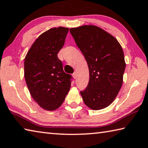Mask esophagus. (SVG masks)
Returning a JSON list of instances; mask_svg holds the SVG:
<instances>
[{
    "instance_id": "obj_1",
    "label": "esophagus",
    "mask_w": 148,
    "mask_h": 148,
    "mask_svg": "<svg viewBox=\"0 0 148 148\" xmlns=\"http://www.w3.org/2000/svg\"><path fill=\"white\" fill-rule=\"evenodd\" d=\"M72 76H73V77H74V79H76V76H77L76 72H74V73L72 74Z\"/></svg>"
}]
</instances>
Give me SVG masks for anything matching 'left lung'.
<instances>
[{"label":"left lung","instance_id":"obj_1","mask_svg":"<svg viewBox=\"0 0 148 148\" xmlns=\"http://www.w3.org/2000/svg\"><path fill=\"white\" fill-rule=\"evenodd\" d=\"M70 32L89 71L87 87L80 92L83 100L92 110L106 108L116 98L123 83L122 48L114 37L96 26H82Z\"/></svg>","mask_w":148,"mask_h":148}]
</instances>
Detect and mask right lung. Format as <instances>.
Wrapping results in <instances>:
<instances>
[{
  "label": "right lung",
  "instance_id": "add662e5",
  "mask_svg": "<svg viewBox=\"0 0 148 148\" xmlns=\"http://www.w3.org/2000/svg\"><path fill=\"white\" fill-rule=\"evenodd\" d=\"M68 28H53L40 35L25 60V78L29 93L42 109L53 111L63 103L71 88L58 53L65 44Z\"/></svg>",
  "mask_w": 148,
  "mask_h": 148
}]
</instances>
